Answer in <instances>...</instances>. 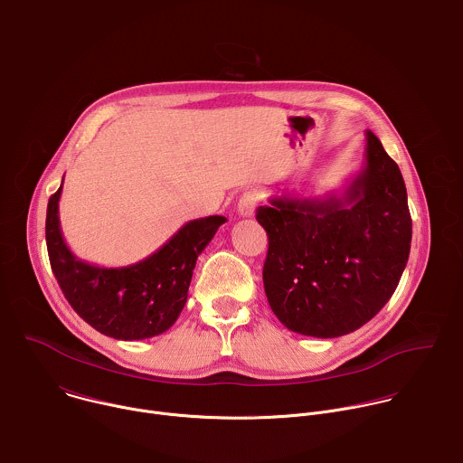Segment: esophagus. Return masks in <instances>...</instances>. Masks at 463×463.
<instances>
[{"label":"esophagus","mask_w":463,"mask_h":463,"mask_svg":"<svg viewBox=\"0 0 463 463\" xmlns=\"http://www.w3.org/2000/svg\"><path fill=\"white\" fill-rule=\"evenodd\" d=\"M258 202H260V195H258L256 190L245 192V194L240 197V202H238V213H240V216H243V218L254 216V211H256Z\"/></svg>","instance_id":"1"}]
</instances>
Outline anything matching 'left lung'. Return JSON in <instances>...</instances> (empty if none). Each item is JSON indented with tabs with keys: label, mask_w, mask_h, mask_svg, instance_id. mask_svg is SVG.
Here are the masks:
<instances>
[{
	"label": "left lung",
	"mask_w": 463,
	"mask_h": 463,
	"mask_svg": "<svg viewBox=\"0 0 463 463\" xmlns=\"http://www.w3.org/2000/svg\"><path fill=\"white\" fill-rule=\"evenodd\" d=\"M256 220L269 238L263 288L291 332H355L390 300L412 240L400 166L366 131L364 165L343 195L271 197Z\"/></svg>",
	"instance_id": "1"
}]
</instances>
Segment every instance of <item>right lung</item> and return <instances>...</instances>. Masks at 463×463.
Masks as SVG:
<instances>
[{"label": "right lung", "instance_id": "right-lung-1", "mask_svg": "<svg viewBox=\"0 0 463 463\" xmlns=\"http://www.w3.org/2000/svg\"><path fill=\"white\" fill-rule=\"evenodd\" d=\"M60 194L61 184L49 197L45 241L51 269L71 307L113 339L141 341L166 332L184 307L197 256L227 218L192 220L148 258L126 268H99L79 260L65 245L58 218Z\"/></svg>", "mask_w": 463, "mask_h": 463}]
</instances>
